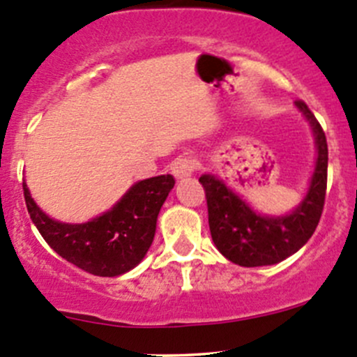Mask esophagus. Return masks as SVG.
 Here are the masks:
<instances>
[{
  "label": "esophagus",
  "instance_id": "34e87169",
  "mask_svg": "<svg viewBox=\"0 0 357 357\" xmlns=\"http://www.w3.org/2000/svg\"><path fill=\"white\" fill-rule=\"evenodd\" d=\"M197 169L195 158L192 157H179L176 158L174 164H172V174L178 179H185L188 176H192Z\"/></svg>",
  "mask_w": 357,
  "mask_h": 357
}]
</instances>
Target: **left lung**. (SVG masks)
Wrapping results in <instances>:
<instances>
[{"label":"left lung","instance_id":"8db88e82","mask_svg":"<svg viewBox=\"0 0 357 357\" xmlns=\"http://www.w3.org/2000/svg\"><path fill=\"white\" fill-rule=\"evenodd\" d=\"M295 105L314 129L318 160L307 195L290 215H259L218 178L204 174L199 179L205 190L212 240L226 259L238 266L255 268L282 262L311 238L321 218L328 178L326 136L305 102L297 100Z\"/></svg>","mask_w":357,"mask_h":357}]
</instances>
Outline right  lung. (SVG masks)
Returning <instances> with one entry per match:
<instances>
[{
	"mask_svg": "<svg viewBox=\"0 0 357 357\" xmlns=\"http://www.w3.org/2000/svg\"><path fill=\"white\" fill-rule=\"evenodd\" d=\"M171 174L139 181L114 208L84 225L53 221L31 199L24 185L29 215L60 257L96 276H119L135 268L153 242L157 215L174 186Z\"/></svg>",
	"mask_w": 357,
	"mask_h": 357,
	"instance_id": "right-lung-1",
	"label": "right lung"
}]
</instances>
